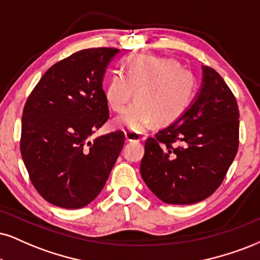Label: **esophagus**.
<instances>
[{
	"instance_id": "esophagus-1",
	"label": "esophagus",
	"mask_w": 260,
	"mask_h": 260,
	"mask_svg": "<svg viewBox=\"0 0 260 260\" xmlns=\"http://www.w3.org/2000/svg\"><path fill=\"white\" fill-rule=\"evenodd\" d=\"M125 139H126V141H129V142H140V141L142 140V136L134 133V131L127 130L125 131Z\"/></svg>"
}]
</instances>
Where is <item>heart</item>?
<instances>
[{
	"mask_svg": "<svg viewBox=\"0 0 260 260\" xmlns=\"http://www.w3.org/2000/svg\"><path fill=\"white\" fill-rule=\"evenodd\" d=\"M197 79L189 70L169 57L139 55L127 63L126 76L114 72L105 88L112 111L121 113L135 95L136 104L115 119V125L134 133L154 121L166 126L177 121L190 107Z\"/></svg>",
	"mask_w": 260,
	"mask_h": 260,
	"instance_id": "obj_1",
	"label": "heart"
}]
</instances>
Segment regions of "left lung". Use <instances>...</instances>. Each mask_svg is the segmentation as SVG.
Instances as JSON below:
<instances>
[{
  "mask_svg": "<svg viewBox=\"0 0 260 260\" xmlns=\"http://www.w3.org/2000/svg\"><path fill=\"white\" fill-rule=\"evenodd\" d=\"M239 117L229 86L218 72L203 66V83L188 111L146 141L140 171L147 187L171 205L212 195L238 153Z\"/></svg>",
  "mask_w": 260,
  "mask_h": 260,
  "instance_id": "1",
  "label": "left lung"
}]
</instances>
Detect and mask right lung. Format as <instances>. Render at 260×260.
<instances>
[{"label": "right lung", "instance_id": "obj_1", "mask_svg": "<svg viewBox=\"0 0 260 260\" xmlns=\"http://www.w3.org/2000/svg\"><path fill=\"white\" fill-rule=\"evenodd\" d=\"M115 48L79 50L44 73L21 118L20 152L48 203L75 210L100 194L124 146L123 131L90 137L108 120L102 82Z\"/></svg>", "mask_w": 260, "mask_h": 260}]
</instances>
